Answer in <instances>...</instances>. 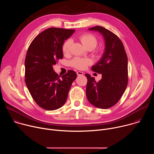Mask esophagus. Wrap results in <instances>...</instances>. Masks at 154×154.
Wrapping results in <instances>:
<instances>
[{
	"label": "esophagus",
	"mask_w": 154,
	"mask_h": 154,
	"mask_svg": "<svg viewBox=\"0 0 154 154\" xmlns=\"http://www.w3.org/2000/svg\"><path fill=\"white\" fill-rule=\"evenodd\" d=\"M77 75H82L83 74V72H81V71H77Z\"/></svg>",
	"instance_id": "obj_1"
}]
</instances>
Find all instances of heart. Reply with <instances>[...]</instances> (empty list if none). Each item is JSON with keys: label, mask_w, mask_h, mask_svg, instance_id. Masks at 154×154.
<instances>
[{"label": "heart", "mask_w": 154, "mask_h": 154, "mask_svg": "<svg viewBox=\"0 0 154 154\" xmlns=\"http://www.w3.org/2000/svg\"><path fill=\"white\" fill-rule=\"evenodd\" d=\"M79 39L83 45L86 48H91L94 49L97 44L96 38L91 33H84L79 36ZM71 45V41L68 39L66 41L62 48L63 52L64 55H68L70 52V46ZM92 61L88 58H83L75 57L71 61V65L75 69L83 70L86 69L88 66L91 65Z\"/></svg>", "instance_id": "obj_1"}]
</instances>
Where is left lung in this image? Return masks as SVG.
<instances>
[{"mask_svg":"<svg viewBox=\"0 0 154 154\" xmlns=\"http://www.w3.org/2000/svg\"><path fill=\"white\" fill-rule=\"evenodd\" d=\"M89 30L97 31L104 38L105 48L102 57L91 69L102 74L96 82L86 74L88 82L86 94L94 106L102 109L115 105L121 99L128 84V60L123 44L119 37L105 28L96 26Z\"/></svg>","mask_w":154,"mask_h":154,"instance_id":"1","label":"left lung"}]
</instances>
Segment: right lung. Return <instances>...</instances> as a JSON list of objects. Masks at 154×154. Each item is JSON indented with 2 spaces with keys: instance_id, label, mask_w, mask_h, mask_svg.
<instances>
[{
  "instance_id": "obj_1",
  "label": "right lung",
  "mask_w": 154,
  "mask_h": 154,
  "mask_svg": "<svg viewBox=\"0 0 154 154\" xmlns=\"http://www.w3.org/2000/svg\"><path fill=\"white\" fill-rule=\"evenodd\" d=\"M74 32L73 29H48L35 38L27 50L25 82L35 102L47 110H55L64 104L72 83L77 78L72 70L60 78L53 68L63 57L64 41Z\"/></svg>"
}]
</instances>
